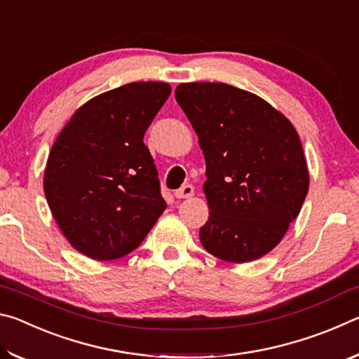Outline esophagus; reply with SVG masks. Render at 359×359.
Here are the masks:
<instances>
[{
	"label": "esophagus",
	"instance_id": "34e87169",
	"mask_svg": "<svg viewBox=\"0 0 359 359\" xmlns=\"http://www.w3.org/2000/svg\"><path fill=\"white\" fill-rule=\"evenodd\" d=\"M194 194V188H193V185H184V187H180L179 190H175V193H174V196L177 198V199H187V198H191Z\"/></svg>",
	"mask_w": 359,
	"mask_h": 359
}]
</instances>
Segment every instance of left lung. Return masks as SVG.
<instances>
[{"label":"left lung","instance_id":"obj_1","mask_svg":"<svg viewBox=\"0 0 359 359\" xmlns=\"http://www.w3.org/2000/svg\"><path fill=\"white\" fill-rule=\"evenodd\" d=\"M175 100L205 160L209 220L199 239L228 263L269 253L299 215L309 168L293 123L274 106L228 83H179Z\"/></svg>","mask_w":359,"mask_h":359}]
</instances>
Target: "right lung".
Returning <instances> with one entry per match:
<instances>
[{
    "label": "right lung",
    "instance_id": "add662e5",
    "mask_svg": "<svg viewBox=\"0 0 359 359\" xmlns=\"http://www.w3.org/2000/svg\"><path fill=\"white\" fill-rule=\"evenodd\" d=\"M171 95L165 82H131L88 100L47 158L44 193L65 238L111 261L141 244L166 209L145 130Z\"/></svg>",
    "mask_w": 359,
    "mask_h": 359
}]
</instances>
